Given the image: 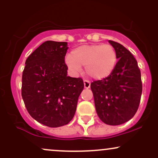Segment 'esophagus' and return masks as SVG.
Instances as JSON below:
<instances>
[{"instance_id":"obj_1","label":"esophagus","mask_w":158,"mask_h":158,"mask_svg":"<svg viewBox=\"0 0 158 158\" xmlns=\"http://www.w3.org/2000/svg\"><path fill=\"white\" fill-rule=\"evenodd\" d=\"M84 86L85 88L88 89L90 87V82L88 80H84Z\"/></svg>"}]
</instances>
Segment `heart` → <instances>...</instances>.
Here are the masks:
<instances>
[{
	"instance_id": "1",
	"label": "heart",
	"mask_w": 158,
	"mask_h": 158,
	"mask_svg": "<svg viewBox=\"0 0 158 158\" xmlns=\"http://www.w3.org/2000/svg\"><path fill=\"white\" fill-rule=\"evenodd\" d=\"M65 63L74 74L79 73L81 66L89 77L95 79L108 77L117 63V52L110 44L82 45L67 55Z\"/></svg>"
}]
</instances>
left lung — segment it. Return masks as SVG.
Wrapping results in <instances>:
<instances>
[{"mask_svg":"<svg viewBox=\"0 0 158 158\" xmlns=\"http://www.w3.org/2000/svg\"><path fill=\"white\" fill-rule=\"evenodd\" d=\"M118 61L113 72L90 84L98 117L110 126L130 120L138 109L142 94L140 70L137 60L122 44L109 40Z\"/></svg>","mask_w":158,"mask_h":158,"instance_id":"left-lung-1","label":"left lung"}]
</instances>
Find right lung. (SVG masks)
I'll use <instances>...</instances> for the list:
<instances>
[{
    "label": "right lung",
    "mask_w": 158,
    "mask_h": 158,
    "mask_svg": "<svg viewBox=\"0 0 158 158\" xmlns=\"http://www.w3.org/2000/svg\"><path fill=\"white\" fill-rule=\"evenodd\" d=\"M68 49L67 42L45 41L27 58L22 74L21 96L27 111L51 128L71 121L84 88L81 78L68 77Z\"/></svg>",
    "instance_id": "obj_1"
}]
</instances>
